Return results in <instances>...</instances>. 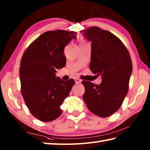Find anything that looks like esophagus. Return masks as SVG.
<instances>
[{"mask_svg":"<svg viewBox=\"0 0 150 150\" xmlns=\"http://www.w3.org/2000/svg\"><path fill=\"white\" fill-rule=\"evenodd\" d=\"M75 83H76V84H80V83H81V82H82L81 79H78V78L75 79Z\"/></svg>","mask_w":150,"mask_h":150,"instance_id":"obj_1","label":"esophagus"}]
</instances>
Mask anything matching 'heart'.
<instances>
[{
  "label": "heart",
  "instance_id": "obj_1",
  "mask_svg": "<svg viewBox=\"0 0 150 150\" xmlns=\"http://www.w3.org/2000/svg\"><path fill=\"white\" fill-rule=\"evenodd\" d=\"M82 43H86V42H85V41H84V40H82L81 44H82Z\"/></svg>",
  "mask_w": 150,
  "mask_h": 150
}]
</instances>
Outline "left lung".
<instances>
[{
    "label": "left lung",
    "instance_id": "1",
    "mask_svg": "<svg viewBox=\"0 0 150 150\" xmlns=\"http://www.w3.org/2000/svg\"><path fill=\"white\" fill-rule=\"evenodd\" d=\"M81 33L91 42V71L102 78L98 85L82 82L85 88L82 98L91 112L109 117L119 109L128 93L131 57L122 41L110 31L93 26Z\"/></svg>",
    "mask_w": 150,
    "mask_h": 150
}]
</instances>
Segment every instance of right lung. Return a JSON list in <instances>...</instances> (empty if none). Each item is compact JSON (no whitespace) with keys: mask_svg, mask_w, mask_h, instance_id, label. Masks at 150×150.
Wrapping results in <instances>:
<instances>
[{"mask_svg":"<svg viewBox=\"0 0 150 150\" xmlns=\"http://www.w3.org/2000/svg\"><path fill=\"white\" fill-rule=\"evenodd\" d=\"M75 31H48L31 43L23 54L20 65L21 93L33 115L50 122L62 113L60 106L68 97L75 81L56 77L57 69L66 66L65 46L76 39Z\"/></svg>","mask_w":150,"mask_h":150,"instance_id":"1","label":"right lung"}]
</instances>
